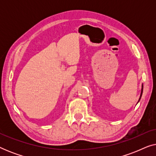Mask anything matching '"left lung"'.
<instances>
[{
	"instance_id": "left-lung-1",
	"label": "left lung",
	"mask_w": 156,
	"mask_h": 156,
	"mask_svg": "<svg viewBox=\"0 0 156 156\" xmlns=\"http://www.w3.org/2000/svg\"><path fill=\"white\" fill-rule=\"evenodd\" d=\"M143 89H144V86H143V85H142V89H141V94H140V99H139V101H140V97H141V96H142V93H143Z\"/></svg>"
}]
</instances>
